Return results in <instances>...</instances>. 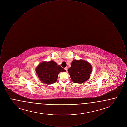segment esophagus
<instances>
[{
  "label": "esophagus",
  "instance_id": "esophagus-1",
  "mask_svg": "<svg viewBox=\"0 0 127 127\" xmlns=\"http://www.w3.org/2000/svg\"><path fill=\"white\" fill-rule=\"evenodd\" d=\"M64 69H65V70H66V71H67V67H65V68H64Z\"/></svg>",
  "mask_w": 127,
  "mask_h": 127
}]
</instances>
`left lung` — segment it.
Segmentation results:
<instances>
[{"instance_id":"left-lung-1","label":"left lung","mask_w":127,"mask_h":127,"mask_svg":"<svg viewBox=\"0 0 127 127\" xmlns=\"http://www.w3.org/2000/svg\"><path fill=\"white\" fill-rule=\"evenodd\" d=\"M68 72L73 82L81 84L90 79L92 66L86 61L75 60L72 62Z\"/></svg>"}]
</instances>
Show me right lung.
Here are the masks:
<instances>
[{
	"label": "right lung",
	"instance_id": "obj_1",
	"mask_svg": "<svg viewBox=\"0 0 127 127\" xmlns=\"http://www.w3.org/2000/svg\"><path fill=\"white\" fill-rule=\"evenodd\" d=\"M64 71L66 70L53 61L42 62L36 68V72L39 80L43 83L47 85L56 82L59 74Z\"/></svg>",
	"mask_w": 127,
	"mask_h": 127
}]
</instances>
